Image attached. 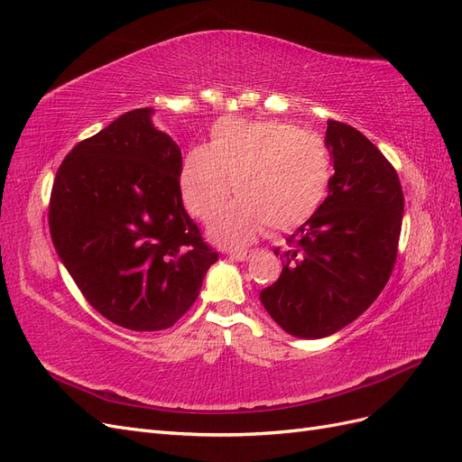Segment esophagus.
I'll list each match as a JSON object with an SVG mask.
<instances>
[{"mask_svg": "<svg viewBox=\"0 0 462 462\" xmlns=\"http://www.w3.org/2000/svg\"><path fill=\"white\" fill-rule=\"evenodd\" d=\"M253 254H254L253 250H235V253H229V258H231V260H236V262H245V260H248Z\"/></svg>", "mask_w": 462, "mask_h": 462, "instance_id": "obj_1", "label": "esophagus"}]
</instances>
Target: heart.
<instances>
[{
	"label": "heart",
	"mask_w": 462,
	"mask_h": 462,
	"mask_svg": "<svg viewBox=\"0 0 462 462\" xmlns=\"http://www.w3.org/2000/svg\"><path fill=\"white\" fill-rule=\"evenodd\" d=\"M329 180L324 138L285 121L223 117L208 146L190 148L179 167L180 197L202 221H212L235 190L239 200L209 231L226 246L246 245L265 227L283 233L304 226L326 200Z\"/></svg>",
	"instance_id": "heart-1"
}]
</instances>
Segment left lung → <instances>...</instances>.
<instances>
[{"label": "left lung", "instance_id": "8db88e82", "mask_svg": "<svg viewBox=\"0 0 462 462\" xmlns=\"http://www.w3.org/2000/svg\"><path fill=\"white\" fill-rule=\"evenodd\" d=\"M328 199L292 233L283 270L260 300L287 333L319 339L377 299L397 260L404 197L395 167L355 127L328 121ZM279 254V248L273 250Z\"/></svg>", "mask_w": 462, "mask_h": 462}]
</instances>
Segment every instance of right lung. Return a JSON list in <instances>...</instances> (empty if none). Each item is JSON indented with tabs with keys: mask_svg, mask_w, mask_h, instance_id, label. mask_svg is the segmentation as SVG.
Masks as SVG:
<instances>
[{
	"mask_svg": "<svg viewBox=\"0 0 462 462\" xmlns=\"http://www.w3.org/2000/svg\"><path fill=\"white\" fill-rule=\"evenodd\" d=\"M133 109L80 141L50 197V235L94 310L133 331L171 328L217 253L185 212L180 148Z\"/></svg>",
	"mask_w": 462,
	"mask_h": 462,
	"instance_id": "obj_1",
	"label": "right lung"
}]
</instances>
